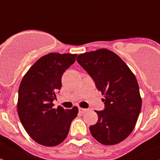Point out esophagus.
Returning a JSON list of instances; mask_svg holds the SVG:
<instances>
[{
	"instance_id": "1",
	"label": "esophagus",
	"mask_w": 160,
	"mask_h": 160,
	"mask_svg": "<svg viewBox=\"0 0 160 160\" xmlns=\"http://www.w3.org/2000/svg\"><path fill=\"white\" fill-rule=\"evenodd\" d=\"M88 110H87V109H84V108H79V112H80V114H83V113H85L86 112H87V111Z\"/></svg>"
}]
</instances>
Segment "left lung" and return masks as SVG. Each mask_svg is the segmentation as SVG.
Segmentation results:
<instances>
[{"instance_id": "left-lung-1", "label": "left lung", "mask_w": 160, "mask_h": 160, "mask_svg": "<svg viewBox=\"0 0 160 160\" xmlns=\"http://www.w3.org/2000/svg\"><path fill=\"white\" fill-rule=\"evenodd\" d=\"M77 60L104 96L105 108L96 111L98 121L90 127L92 136L106 146L122 142L133 130L142 107L135 75L118 55L107 49L81 53Z\"/></svg>"}]
</instances>
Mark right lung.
Returning <instances> with one entry per match:
<instances>
[{"mask_svg":"<svg viewBox=\"0 0 160 160\" xmlns=\"http://www.w3.org/2000/svg\"><path fill=\"white\" fill-rule=\"evenodd\" d=\"M77 54L50 53L40 58L23 76L18 90V112L28 135L46 147L61 143L68 135L72 120L78 113L73 107L53 108L61 78ZM59 93V92H58Z\"/></svg>","mask_w":160,"mask_h":160,"instance_id":"1","label":"right lung"}]
</instances>
